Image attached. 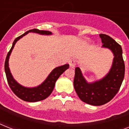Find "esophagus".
I'll return each instance as SVG.
<instances>
[{"label":"esophagus","mask_w":129,"mask_h":129,"mask_svg":"<svg viewBox=\"0 0 129 129\" xmlns=\"http://www.w3.org/2000/svg\"><path fill=\"white\" fill-rule=\"evenodd\" d=\"M69 64H70V66L72 68H74L75 66H76V60H75L74 59H72L70 60L69 61Z\"/></svg>","instance_id":"1"}]
</instances>
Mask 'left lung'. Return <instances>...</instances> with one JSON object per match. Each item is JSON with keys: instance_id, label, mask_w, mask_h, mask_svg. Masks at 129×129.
Segmentation results:
<instances>
[{"instance_id": "1", "label": "left lung", "mask_w": 129, "mask_h": 129, "mask_svg": "<svg viewBox=\"0 0 129 129\" xmlns=\"http://www.w3.org/2000/svg\"><path fill=\"white\" fill-rule=\"evenodd\" d=\"M102 47L110 49L114 55L112 66L107 74L99 80L88 82L79 67L75 69L74 86L82 101L93 106H100L112 100L117 94L124 77L125 66L122 47L112 37L100 34Z\"/></svg>"}]
</instances>
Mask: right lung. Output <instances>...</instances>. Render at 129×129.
Returning a JSON list of instances; mask_svg holds the SVG:
<instances>
[{"instance_id": "1", "label": "right lung", "mask_w": 129, "mask_h": 129, "mask_svg": "<svg viewBox=\"0 0 129 129\" xmlns=\"http://www.w3.org/2000/svg\"><path fill=\"white\" fill-rule=\"evenodd\" d=\"M31 32L38 33L40 35H52V33L50 31H40L39 29H34L29 30V31L25 32L24 34H23L21 36L17 37L15 39V41H13L12 47L9 51L7 55V57H6V60H5V71L9 86H10L12 91L15 93V95L24 101L34 102L44 100L51 94V92H53V88L55 87V84L57 80L59 78V77L67 69L69 68V64H65L63 66L57 67L55 69H53L51 71V72L49 74L47 78L45 79V80L41 84L38 86H36V87L27 88V87L22 86L17 82L11 74V71L9 69V57H10V55H11V53L13 48H14V47H15V43H17L21 38H22L23 36H25L29 33H31Z\"/></svg>"}]
</instances>
